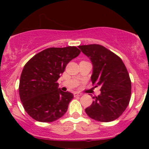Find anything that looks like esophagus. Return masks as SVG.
Here are the masks:
<instances>
[{
    "mask_svg": "<svg viewBox=\"0 0 149 149\" xmlns=\"http://www.w3.org/2000/svg\"><path fill=\"white\" fill-rule=\"evenodd\" d=\"M73 95H74V97H79V96H81L82 94L79 92H75L74 94H73Z\"/></svg>",
    "mask_w": 149,
    "mask_h": 149,
    "instance_id": "esophagus-1",
    "label": "esophagus"
}]
</instances>
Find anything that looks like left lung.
I'll list each match as a JSON object with an SVG mask.
<instances>
[{"label": "left lung", "instance_id": "1", "mask_svg": "<svg viewBox=\"0 0 149 149\" xmlns=\"http://www.w3.org/2000/svg\"><path fill=\"white\" fill-rule=\"evenodd\" d=\"M79 47L93 65L91 82L101 87V94L93 97L94 100L86 108V113L100 122L118 119L127 108L131 95V81L125 65L120 57L102 45Z\"/></svg>", "mask_w": 149, "mask_h": 149}]
</instances>
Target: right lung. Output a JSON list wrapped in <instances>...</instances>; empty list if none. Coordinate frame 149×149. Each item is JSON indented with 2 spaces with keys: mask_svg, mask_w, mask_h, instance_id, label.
<instances>
[{
  "mask_svg": "<svg viewBox=\"0 0 149 149\" xmlns=\"http://www.w3.org/2000/svg\"><path fill=\"white\" fill-rule=\"evenodd\" d=\"M80 52L76 47H50L26 63L21 75L19 91L25 111L33 119L50 123L67 112L73 94L58 88L57 81L67 64Z\"/></svg>",
  "mask_w": 149,
  "mask_h": 149,
  "instance_id": "obj_1",
  "label": "right lung"
}]
</instances>
